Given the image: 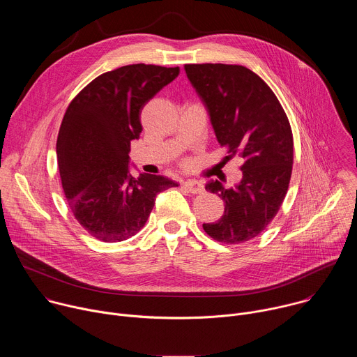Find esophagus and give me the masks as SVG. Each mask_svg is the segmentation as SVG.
Here are the masks:
<instances>
[{
	"label": "esophagus",
	"mask_w": 357,
	"mask_h": 357,
	"mask_svg": "<svg viewBox=\"0 0 357 357\" xmlns=\"http://www.w3.org/2000/svg\"><path fill=\"white\" fill-rule=\"evenodd\" d=\"M183 188L188 189L190 193H202L203 192V185L195 179H188L183 182Z\"/></svg>",
	"instance_id": "obj_1"
}]
</instances>
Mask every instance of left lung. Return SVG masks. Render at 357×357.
Instances as JSON below:
<instances>
[{"label": "left lung", "mask_w": 357, "mask_h": 357, "mask_svg": "<svg viewBox=\"0 0 357 357\" xmlns=\"http://www.w3.org/2000/svg\"><path fill=\"white\" fill-rule=\"evenodd\" d=\"M185 72L208 109L227 160H243L236 188L211 181L206 190L225 202L223 216L203 223L213 240L240 244L257 237L278 213L288 190L294 138L288 117L270 86L240 65H185Z\"/></svg>", "instance_id": "left-lung-1"}]
</instances>
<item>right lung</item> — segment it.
<instances>
[{"mask_svg": "<svg viewBox=\"0 0 357 357\" xmlns=\"http://www.w3.org/2000/svg\"><path fill=\"white\" fill-rule=\"evenodd\" d=\"M179 68L127 65L90 82L63 116L56 154L68 205L94 238L117 243L137 234L155 196L178 186L162 175H130V145L142 131L141 110Z\"/></svg>", "mask_w": 357, "mask_h": 357, "instance_id": "obj_1", "label": "right lung"}]
</instances>
